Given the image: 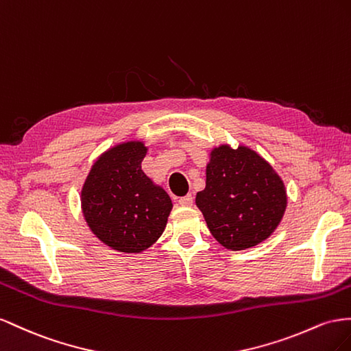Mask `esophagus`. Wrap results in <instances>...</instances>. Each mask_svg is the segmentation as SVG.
<instances>
[{
    "mask_svg": "<svg viewBox=\"0 0 351 351\" xmlns=\"http://www.w3.org/2000/svg\"><path fill=\"white\" fill-rule=\"evenodd\" d=\"M193 203H194L193 195H185V197L179 198V204H181L182 207H191Z\"/></svg>",
    "mask_w": 351,
    "mask_h": 351,
    "instance_id": "1",
    "label": "esophagus"
}]
</instances>
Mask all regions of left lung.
<instances>
[{
    "mask_svg": "<svg viewBox=\"0 0 351 351\" xmlns=\"http://www.w3.org/2000/svg\"><path fill=\"white\" fill-rule=\"evenodd\" d=\"M210 234L232 252L256 247L275 232L287 208L282 178L253 148L220 144L206 166V188L197 193Z\"/></svg>",
    "mask_w": 351,
    "mask_h": 351,
    "instance_id": "left-lung-1",
    "label": "left lung"
}]
</instances>
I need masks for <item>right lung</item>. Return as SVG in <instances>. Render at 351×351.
Segmentation results:
<instances>
[{
  "label": "right lung",
  "instance_id": "add662e5",
  "mask_svg": "<svg viewBox=\"0 0 351 351\" xmlns=\"http://www.w3.org/2000/svg\"><path fill=\"white\" fill-rule=\"evenodd\" d=\"M148 147L125 141L99 154L81 189L88 228L119 253L139 254L162 237L173 204L141 169Z\"/></svg>",
  "mask_w": 351,
  "mask_h": 351
}]
</instances>
